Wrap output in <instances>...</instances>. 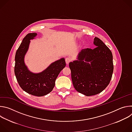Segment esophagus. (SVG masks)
Wrapping results in <instances>:
<instances>
[{
  "label": "esophagus",
  "instance_id": "1",
  "mask_svg": "<svg viewBox=\"0 0 132 132\" xmlns=\"http://www.w3.org/2000/svg\"><path fill=\"white\" fill-rule=\"evenodd\" d=\"M70 61H71V60H70V58H69V57L66 58V59H65V62H66V64H67V65H68V64L69 63V62H70Z\"/></svg>",
  "mask_w": 132,
  "mask_h": 132
}]
</instances>
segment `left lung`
Masks as SVG:
<instances>
[{"mask_svg":"<svg viewBox=\"0 0 132 132\" xmlns=\"http://www.w3.org/2000/svg\"><path fill=\"white\" fill-rule=\"evenodd\" d=\"M93 49H83L77 60L69 66L75 89L86 96L97 95L109 84L113 71V55L110 50L95 37Z\"/></svg>","mask_w":132,"mask_h":132,"instance_id":"8db88e82","label":"left lung"}]
</instances>
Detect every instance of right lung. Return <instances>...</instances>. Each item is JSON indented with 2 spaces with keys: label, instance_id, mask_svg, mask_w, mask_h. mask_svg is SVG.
Returning <instances> with one entry per match:
<instances>
[{
  "label": "right lung",
  "instance_id": "add662e5",
  "mask_svg": "<svg viewBox=\"0 0 132 132\" xmlns=\"http://www.w3.org/2000/svg\"><path fill=\"white\" fill-rule=\"evenodd\" d=\"M36 33L28 34L18 48L15 56L14 73L20 87L31 95L42 97L51 92L61 70L66 66L65 59L62 58L52 63L40 73L31 72L26 65L24 56L27 52L30 40L34 39Z\"/></svg>",
  "mask_w": 132,
  "mask_h": 132
}]
</instances>
